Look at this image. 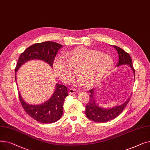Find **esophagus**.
<instances>
[{"label":"esophagus","mask_w":150,"mask_h":150,"mask_svg":"<svg viewBox=\"0 0 150 150\" xmlns=\"http://www.w3.org/2000/svg\"><path fill=\"white\" fill-rule=\"evenodd\" d=\"M78 92V90L75 89V88H70L69 90V93L70 94H72V93H76Z\"/></svg>","instance_id":"esophagus-1"}]
</instances>
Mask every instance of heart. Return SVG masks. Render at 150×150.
Wrapping results in <instances>:
<instances>
[{"instance_id": "obj_1", "label": "heart", "mask_w": 150, "mask_h": 150, "mask_svg": "<svg viewBox=\"0 0 150 150\" xmlns=\"http://www.w3.org/2000/svg\"><path fill=\"white\" fill-rule=\"evenodd\" d=\"M64 56L54 58L53 67L55 73L64 83L72 81L75 74L84 84L92 85L104 77L113 66L111 56L104 53L78 47L64 53Z\"/></svg>"}]
</instances>
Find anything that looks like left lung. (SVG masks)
<instances>
[{
  "label": "left lung",
  "instance_id": "left-lung-1",
  "mask_svg": "<svg viewBox=\"0 0 150 150\" xmlns=\"http://www.w3.org/2000/svg\"><path fill=\"white\" fill-rule=\"evenodd\" d=\"M113 47L117 51L119 57L117 66L118 67L124 64L129 65L133 70L135 77V70L132 66V59L130 55L120 47L115 45H114ZM94 89H95L93 88L89 90V92H91L90 100L89 103L86 105V115L89 119L96 122L105 123L114 119L122 113L130 100L129 97L127 101L125 102V103L120 106L109 109L103 108L96 103L95 97H94V96H95L94 95Z\"/></svg>",
  "mask_w": 150,
  "mask_h": 150
}]
</instances>
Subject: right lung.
<instances>
[{"instance_id": "right-lung-1", "label": "right lung", "mask_w": 150, "mask_h": 150, "mask_svg": "<svg viewBox=\"0 0 150 150\" xmlns=\"http://www.w3.org/2000/svg\"><path fill=\"white\" fill-rule=\"evenodd\" d=\"M62 47L61 44L52 41L37 43L30 46L21 54L15 68V72L25 62L31 59L44 61L53 67V60ZM15 80L16 82V74ZM18 93L21 103L28 115L39 122L52 123L58 121L62 115L63 104L67 96V88L64 85L57 83L54 92L50 99L39 105H28L23 100L19 92Z\"/></svg>"}]
</instances>
